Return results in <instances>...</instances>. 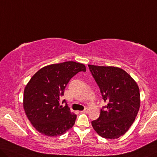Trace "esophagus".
Instances as JSON below:
<instances>
[{"instance_id":"34e87169","label":"esophagus","mask_w":157,"mask_h":157,"mask_svg":"<svg viewBox=\"0 0 157 157\" xmlns=\"http://www.w3.org/2000/svg\"><path fill=\"white\" fill-rule=\"evenodd\" d=\"M82 113H86L88 112V109H85V110H83V111H80Z\"/></svg>"}]
</instances>
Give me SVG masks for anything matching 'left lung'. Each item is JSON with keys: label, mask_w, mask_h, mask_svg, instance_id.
I'll list each match as a JSON object with an SVG mask.
<instances>
[{"label": "left lung", "mask_w": 157, "mask_h": 157, "mask_svg": "<svg viewBox=\"0 0 157 157\" xmlns=\"http://www.w3.org/2000/svg\"><path fill=\"white\" fill-rule=\"evenodd\" d=\"M100 89L104 102L92 127L100 136L117 139L127 132L135 120L140 106L138 85L120 67L88 65Z\"/></svg>", "instance_id": "left-lung-1"}]
</instances>
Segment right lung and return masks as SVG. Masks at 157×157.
<instances>
[{"instance_id":"right-lung-1","label":"right lung","mask_w":157,"mask_h":157,"mask_svg":"<svg viewBox=\"0 0 157 157\" xmlns=\"http://www.w3.org/2000/svg\"><path fill=\"white\" fill-rule=\"evenodd\" d=\"M81 71H86L85 65L67 61L42 67L30 79L25 88L23 107L38 132L60 136L74 125L77 115L71 113L67 104L60 106V99L70 79Z\"/></svg>"}]
</instances>
